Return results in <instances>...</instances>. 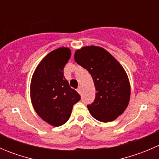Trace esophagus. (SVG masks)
Listing matches in <instances>:
<instances>
[{
  "label": "esophagus",
  "mask_w": 159,
  "mask_h": 159,
  "mask_svg": "<svg viewBox=\"0 0 159 159\" xmlns=\"http://www.w3.org/2000/svg\"><path fill=\"white\" fill-rule=\"evenodd\" d=\"M77 91H78V92L80 94H81V87L78 88V89H77Z\"/></svg>",
  "instance_id": "1"
}]
</instances>
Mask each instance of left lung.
Returning a JSON list of instances; mask_svg holds the SVG:
<instances>
[{"mask_svg": "<svg viewBox=\"0 0 159 159\" xmlns=\"http://www.w3.org/2000/svg\"><path fill=\"white\" fill-rule=\"evenodd\" d=\"M75 60L91 74L95 99L87 105L98 121L108 122L121 115L129 105L131 89L128 75L119 62L105 49L86 46L75 53Z\"/></svg>", "mask_w": 159, "mask_h": 159, "instance_id": "8db88e82", "label": "left lung"}]
</instances>
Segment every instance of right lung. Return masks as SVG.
Masks as SVG:
<instances>
[{
    "instance_id": "add662e5",
    "label": "right lung",
    "mask_w": 159,
    "mask_h": 159,
    "mask_svg": "<svg viewBox=\"0 0 159 159\" xmlns=\"http://www.w3.org/2000/svg\"><path fill=\"white\" fill-rule=\"evenodd\" d=\"M68 48H59L42 59L33 74L30 98L35 111L54 127L68 121L80 94L64 77V68L70 57Z\"/></svg>"
}]
</instances>
